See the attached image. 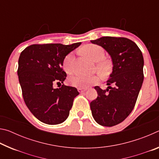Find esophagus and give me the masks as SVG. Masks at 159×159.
Listing matches in <instances>:
<instances>
[{
	"mask_svg": "<svg viewBox=\"0 0 159 159\" xmlns=\"http://www.w3.org/2000/svg\"><path fill=\"white\" fill-rule=\"evenodd\" d=\"M87 90V88H78V90H79V93H83V92H85V91Z\"/></svg>",
	"mask_w": 159,
	"mask_h": 159,
	"instance_id": "obj_1",
	"label": "esophagus"
}]
</instances>
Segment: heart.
Instances as JSON below:
<instances>
[{"label":"heart","instance_id":"1","mask_svg":"<svg viewBox=\"0 0 159 159\" xmlns=\"http://www.w3.org/2000/svg\"><path fill=\"white\" fill-rule=\"evenodd\" d=\"M83 54L94 61H97L96 69L102 75H107L111 69V63L109 60L104 58V50L98 45L87 44L81 48ZM75 54L71 52L67 55L63 61L64 69L67 74H72L75 69ZM99 76L97 74L84 75L76 74L69 79L72 85L79 88H86L95 85L99 82Z\"/></svg>","mask_w":159,"mask_h":159}]
</instances>
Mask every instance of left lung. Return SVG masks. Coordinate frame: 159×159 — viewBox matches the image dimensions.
Here are the masks:
<instances>
[{
    "mask_svg": "<svg viewBox=\"0 0 159 159\" xmlns=\"http://www.w3.org/2000/svg\"><path fill=\"white\" fill-rule=\"evenodd\" d=\"M110 55L113 71L106 90L95 86L98 98L90 109L99 125L111 127L123 121L134 109L144 80V59L135 43L123 37L104 36L90 41Z\"/></svg>",
    "mask_w": 159,
    "mask_h": 159,
    "instance_id": "8db88e82",
    "label": "left lung"
}]
</instances>
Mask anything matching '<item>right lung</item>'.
I'll list each match as a JSON object with an SVG mask.
<instances>
[{"instance_id":"obj_1","label":"right lung","mask_w":159,"mask_h":159,"mask_svg":"<svg viewBox=\"0 0 159 159\" xmlns=\"http://www.w3.org/2000/svg\"><path fill=\"white\" fill-rule=\"evenodd\" d=\"M81 44L76 43L34 44L21 52L17 74L26 107L40 121L49 125L64 122L69 116L74 98L79 93L76 88L62 85L66 74L62 69L66 56Z\"/></svg>"}]
</instances>
